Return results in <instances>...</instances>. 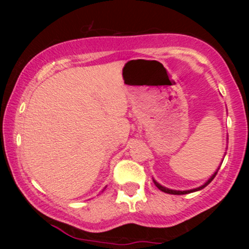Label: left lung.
Listing matches in <instances>:
<instances>
[{"instance_id": "8db88e82", "label": "left lung", "mask_w": 249, "mask_h": 249, "mask_svg": "<svg viewBox=\"0 0 249 249\" xmlns=\"http://www.w3.org/2000/svg\"><path fill=\"white\" fill-rule=\"evenodd\" d=\"M225 156H226V154H225ZM222 161H224V159H222ZM222 161H221V164H222ZM219 168H220V166H219L218 168H216V171H215V172H214V173L212 174V176H211L210 178H208V180H207L206 182H205L204 185H201V186H199V187L192 188V190H186V191H177V190H171V188H167V187L162 186V185L159 184V182L157 181V180H154V179H153V182H154V185H156V186L159 188V190L162 191V192H165V193H168V194H178V196H180V194H188V193H192V192H196V191H200V190H202V188H204V187H206L207 185L210 184V182L212 181V180L214 179V177L216 176V173H218Z\"/></svg>"}]
</instances>
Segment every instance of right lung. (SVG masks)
Wrapping results in <instances>:
<instances>
[{"label":"right lung","instance_id":"1","mask_svg":"<svg viewBox=\"0 0 249 249\" xmlns=\"http://www.w3.org/2000/svg\"><path fill=\"white\" fill-rule=\"evenodd\" d=\"M105 188H107V187H105ZM105 188H104V190H105ZM104 190H103V191H104Z\"/></svg>","mask_w":249,"mask_h":249}]
</instances>
